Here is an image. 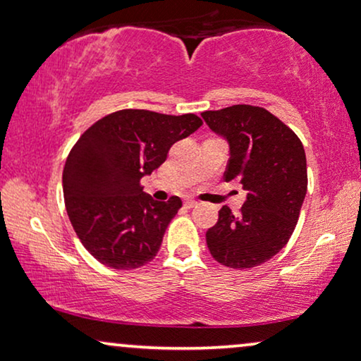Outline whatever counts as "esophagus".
Wrapping results in <instances>:
<instances>
[{"label": "esophagus", "mask_w": 361, "mask_h": 361, "mask_svg": "<svg viewBox=\"0 0 361 361\" xmlns=\"http://www.w3.org/2000/svg\"><path fill=\"white\" fill-rule=\"evenodd\" d=\"M196 204H198V203H196V201L195 200H191V198H188V200H185V206H186V208H195V206Z\"/></svg>", "instance_id": "esophagus-1"}]
</instances>
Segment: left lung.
Wrapping results in <instances>:
<instances>
[{
	"label": "left lung",
	"instance_id": "8db88e82",
	"mask_svg": "<svg viewBox=\"0 0 361 361\" xmlns=\"http://www.w3.org/2000/svg\"><path fill=\"white\" fill-rule=\"evenodd\" d=\"M208 127L229 143L224 180L247 191L241 213L219 209L206 233L216 261L251 269L289 243L307 193V160L299 137L276 115L254 105H233L201 114Z\"/></svg>",
	"mask_w": 361,
	"mask_h": 361
}]
</instances>
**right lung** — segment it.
<instances>
[{
    "label": "right lung",
    "mask_w": 361,
    "mask_h": 361,
    "mask_svg": "<svg viewBox=\"0 0 361 361\" xmlns=\"http://www.w3.org/2000/svg\"><path fill=\"white\" fill-rule=\"evenodd\" d=\"M201 125L195 114L125 109L97 120L72 147L62 173L67 216L100 264L130 271L157 256L181 200L155 201L140 180Z\"/></svg>",
    "instance_id": "add662e5"
}]
</instances>
